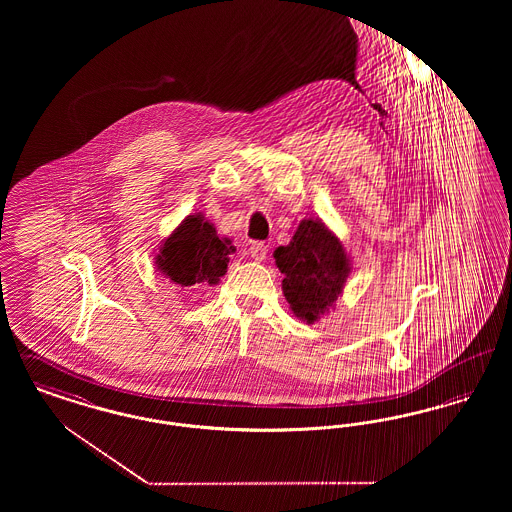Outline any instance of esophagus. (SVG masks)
<instances>
[{"instance_id": "esophagus-1", "label": "esophagus", "mask_w": 512, "mask_h": 512, "mask_svg": "<svg viewBox=\"0 0 512 512\" xmlns=\"http://www.w3.org/2000/svg\"><path fill=\"white\" fill-rule=\"evenodd\" d=\"M268 247L263 244V242H253L251 247H249V255H251V259H255V261H263L265 257H267Z\"/></svg>"}]
</instances>
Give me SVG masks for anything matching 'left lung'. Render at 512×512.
I'll return each mask as SVG.
<instances>
[{"mask_svg":"<svg viewBox=\"0 0 512 512\" xmlns=\"http://www.w3.org/2000/svg\"><path fill=\"white\" fill-rule=\"evenodd\" d=\"M274 259L293 315L307 324L334 307L351 272L340 238L320 219L301 220L292 242L276 247Z\"/></svg>","mask_w":512,"mask_h":512,"instance_id":"obj_1","label":"left lung"}]
</instances>
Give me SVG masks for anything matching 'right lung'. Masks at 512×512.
Segmentation results:
<instances>
[{
    "instance_id": "1",
    "label": "right lung",
    "mask_w": 512,
    "mask_h": 512,
    "mask_svg": "<svg viewBox=\"0 0 512 512\" xmlns=\"http://www.w3.org/2000/svg\"><path fill=\"white\" fill-rule=\"evenodd\" d=\"M236 247L228 238H220L215 224L201 213L182 220L155 255L157 270L174 284L186 288L194 284H219L226 274L230 253Z\"/></svg>"
}]
</instances>
